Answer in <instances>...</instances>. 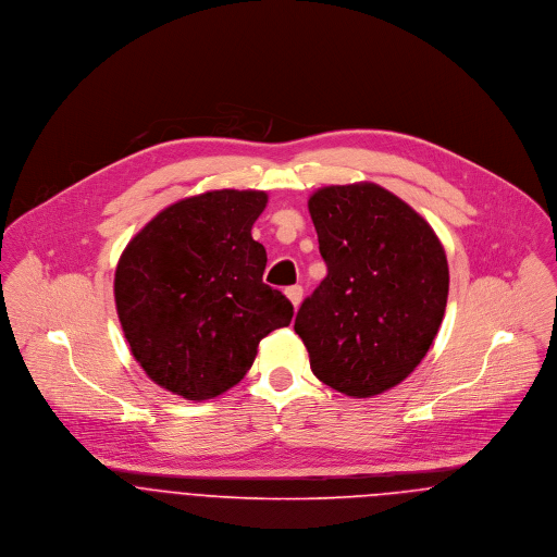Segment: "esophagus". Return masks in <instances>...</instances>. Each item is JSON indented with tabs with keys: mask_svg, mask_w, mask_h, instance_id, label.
Instances as JSON below:
<instances>
[{
	"mask_svg": "<svg viewBox=\"0 0 557 557\" xmlns=\"http://www.w3.org/2000/svg\"><path fill=\"white\" fill-rule=\"evenodd\" d=\"M285 296L292 300L294 309H298L300 302H302V287H300V285H292V287L285 289Z\"/></svg>",
	"mask_w": 557,
	"mask_h": 557,
	"instance_id": "obj_1",
	"label": "esophagus"
}]
</instances>
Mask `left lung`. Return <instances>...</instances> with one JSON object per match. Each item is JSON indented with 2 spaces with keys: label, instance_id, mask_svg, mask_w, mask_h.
<instances>
[{
  "label": "left lung",
  "instance_id": "obj_1",
  "mask_svg": "<svg viewBox=\"0 0 557 557\" xmlns=\"http://www.w3.org/2000/svg\"><path fill=\"white\" fill-rule=\"evenodd\" d=\"M309 212L327 276L294 330L319 382L347 397L382 395L420 364L442 325L444 246L413 208L371 182L323 186Z\"/></svg>",
  "mask_w": 557,
  "mask_h": 557
}]
</instances>
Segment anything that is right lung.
<instances>
[{
    "mask_svg": "<svg viewBox=\"0 0 557 557\" xmlns=\"http://www.w3.org/2000/svg\"><path fill=\"white\" fill-rule=\"evenodd\" d=\"M263 190H210L159 212L124 248L115 307L135 360L164 391L219 397L252 367L259 341L289 325L292 302L263 283L250 236Z\"/></svg>",
    "mask_w": 557,
    "mask_h": 557,
    "instance_id": "1",
    "label": "right lung"
}]
</instances>
